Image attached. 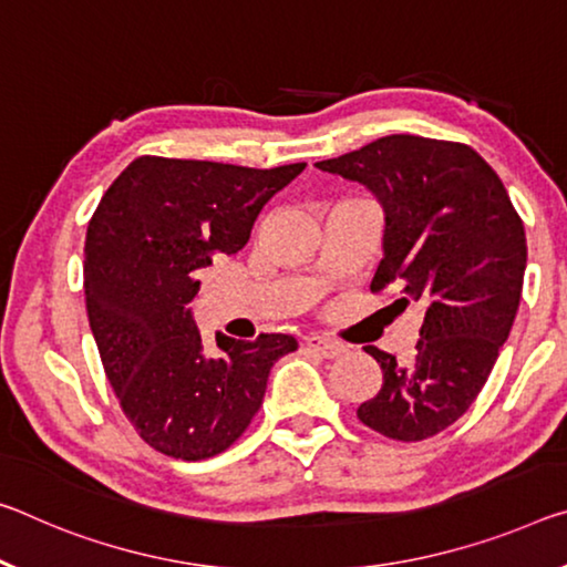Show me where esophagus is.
I'll list each match as a JSON object with an SVG mask.
<instances>
[{
	"instance_id": "1",
	"label": "esophagus",
	"mask_w": 567,
	"mask_h": 567,
	"mask_svg": "<svg viewBox=\"0 0 567 567\" xmlns=\"http://www.w3.org/2000/svg\"><path fill=\"white\" fill-rule=\"evenodd\" d=\"M308 348L312 350V353H318L320 358H338V355L346 353L343 343H336V340L320 338V336L308 338Z\"/></svg>"
}]
</instances>
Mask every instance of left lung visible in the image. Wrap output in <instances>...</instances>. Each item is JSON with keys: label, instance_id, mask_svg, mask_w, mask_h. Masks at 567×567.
Instances as JSON below:
<instances>
[{"label": "left lung", "instance_id": "left-lung-1", "mask_svg": "<svg viewBox=\"0 0 567 567\" xmlns=\"http://www.w3.org/2000/svg\"><path fill=\"white\" fill-rule=\"evenodd\" d=\"M320 171L361 184L383 209V259L371 290L401 287L424 305L416 355L368 346L383 385L358 419L399 442L452 426L487 383L515 322L527 267L525 227L505 184L462 143L393 133Z\"/></svg>", "mask_w": 567, "mask_h": 567}]
</instances>
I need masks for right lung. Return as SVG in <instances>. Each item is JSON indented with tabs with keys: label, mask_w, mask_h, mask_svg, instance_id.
I'll return each instance as SVG.
<instances>
[{
	"label": "right lung",
	"mask_w": 567,
	"mask_h": 567,
	"mask_svg": "<svg viewBox=\"0 0 567 567\" xmlns=\"http://www.w3.org/2000/svg\"><path fill=\"white\" fill-rule=\"evenodd\" d=\"M305 164L249 168L141 156L87 224L85 308L125 416L174 460L221 454L262 406L269 368L298 348L285 332L204 348L192 305L212 257L235 255Z\"/></svg>",
	"instance_id": "1"
}]
</instances>
